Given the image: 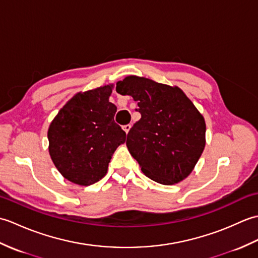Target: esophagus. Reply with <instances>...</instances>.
<instances>
[{
    "mask_svg": "<svg viewBox=\"0 0 258 258\" xmlns=\"http://www.w3.org/2000/svg\"><path fill=\"white\" fill-rule=\"evenodd\" d=\"M131 127H132V125H131V124H126V125H124V126H123V130L125 131V133H126V134L128 133V131L131 130Z\"/></svg>",
    "mask_w": 258,
    "mask_h": 258,
    "instance_id": "34e87169",
    "label": "esophagus"
}]
</instances>
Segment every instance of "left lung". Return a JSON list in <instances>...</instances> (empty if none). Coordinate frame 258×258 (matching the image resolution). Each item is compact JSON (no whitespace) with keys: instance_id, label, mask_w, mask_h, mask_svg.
I'll use <instances>...</instances> for the list:
<instances>
[{"instance_id":"obj_1","label":"left lung","mask_w":258,"mask_h":258,"mask_svg":"<svg viewBox=\"0 0 258 258\" xmlns=\"http://www.w3.org/2000/svg\"><path fill=\"white\" fill-rule=\"evenodd\" d=\"M120 95L138 102L141 119L130 130L127 149L147 177L172 185L187 177L205 147V120L178 87L127 76Z\"/></svg>"}]
</instances>
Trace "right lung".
Instances as JSON below:
<instances>
[{
	"label": "right lung",
	"mask_w": 258,
	"mask_h": 258,
	"mask_svg": "<svg viewBox=\"0 0 258 258\" xmlns=\"http://www.w3.org/2000/svg\"><path fill=\"white\" fill-rule=\"evenodd\" d=\"M112 85L79 93L65 104L47 132L50 155L63 176L91 185L107 172L115 150L126 133L115 123L117 107L108 102Z\"/></svg>",
	"instance_id": "right-lung-1"
}]
</instances>
